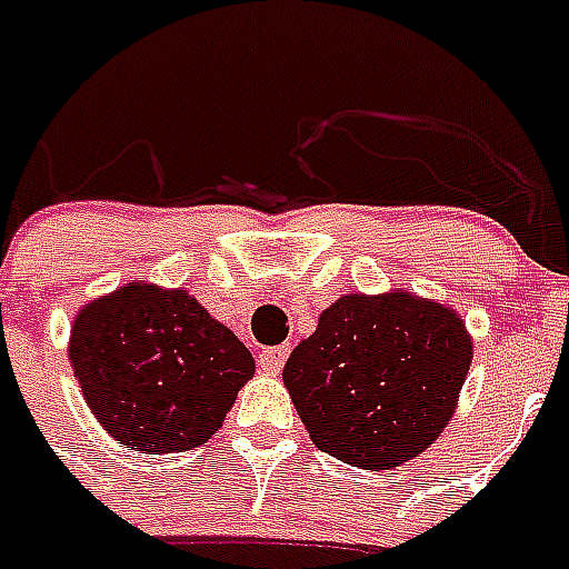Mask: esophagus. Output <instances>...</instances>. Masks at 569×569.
Instances as JSON below:
<instances>
[{"label":"esophagus","instance_id":"esophagus-1","mask_svg":"<svg viewBox=\"0 0 569 569\" xmlns=\"http://www.w3.org/2000/svg\"><path fill=\"white\" fill-rule=\"evenodd\" d=\"M290 349L288 347H270L261 349V356H258V363H261L263 372H279L284 367V358H288Z\"/></svg>","mask_w":569,"mask_h":569}]
</instances>
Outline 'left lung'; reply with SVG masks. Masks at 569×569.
<instances>
[{"instance_id":"1","label":"left lung","mask_w":569,"mask_h":569,"mask_svg":"<svg viewBox=\"0 0 569 569\" xmlns=\"http://www.w3.org/2000/svg\"><path fill=\"white\" fill-rule=\"evenodd\" d=\"M470 361L472 340L452 308L408 290L347 293L290 352L281 379L322 452L390 470L447 429Z\"/></svg>"}]
</instances>
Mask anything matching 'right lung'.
I'll return each instance as SVG.
<instances>
[{
	"label": "right lung",
	"mask_w": 569,
	"mask_h": 569,
	"mask_svg": "<svg viewBox=\"0 0 569 569\" xmlns=\"http://www.w3.org/2000/svg\"><path fill=\"white\" fill-rule=\"evenodd\" d=\"M70 363L102 429L134 452L202 447L256 361L188 290L131 281L72 320Z\"/></svg>",
	"instance_id": "1"
}]
</instances>
